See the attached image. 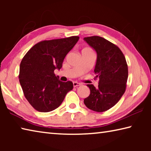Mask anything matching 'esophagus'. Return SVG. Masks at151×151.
I'll list each match as a JSON object with an SVG mask.
<instances>
[{"label": "esophagus", "instance_id": "34e87169", "mask_svg": "<svg viewBox=\"0 0 151 151\" xmlns=\"http://www.w3.org/2000/svg\"><path fill=\"white\" fill-rule=\"evenodd\" d=\"M80 85H81V83H77V82H73L74 87H76V86H80Z\"/></svg>", "mask_w": 151, "mask_h": 151}]
</instances>
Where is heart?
<instances>
[{
  "label": "heart",
  "mask_w": 151,
  "mask_h": 151,
  "mask_svg": "<svg viewBox=\"0 0 151 151\" xmlns=\"http://www.w3.org/2000/svg\"><path fill=\"white\" fill-rule=\"evenodd\" d=\"M85 49H88V48H85Z\"/></svg>",
  "instance_id": "heart-1"
}]
</instances>
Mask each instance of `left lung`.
Listing matches in <instances>:
<instances>
[{"label": "left lung", "mask_w": 151, "mask_h": 151, "mask_svg": "<svg viewBox=\"0 0 151 151\" xmlns=\"http://www.w3.org/2000/svg\"><path fill=\"white\" fill-rule=\"evenodd\" d=\"M84 40L97 54L94 72L99 78L98 88L87 85L90 95L84 99L86 106L101 112L118 103L126 90L128 66L124 55L113 43L99 36L85 37Z\"/></svg>", "instance_id": "8db88e82"}]
</instances>
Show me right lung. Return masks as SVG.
<instances>
[{"label": "right lung", "instance_id": "add662e5", "mask_svg": "<svg viewBox=\"0 0 151 151\" xmlns=\"http://www.w3.org/2000/svg\"><path fill=\"white\" fill-rule=\"evenodd\" d=\"M79 39L78 36L42 40L28 51L20 65L19 78L24 95L37 111L57 109L66 94L73 88V82H62L54 70L60 69L66 55Z\"/></svg>", "mask_w": 151, "mask_h": 151}]
</instances>
